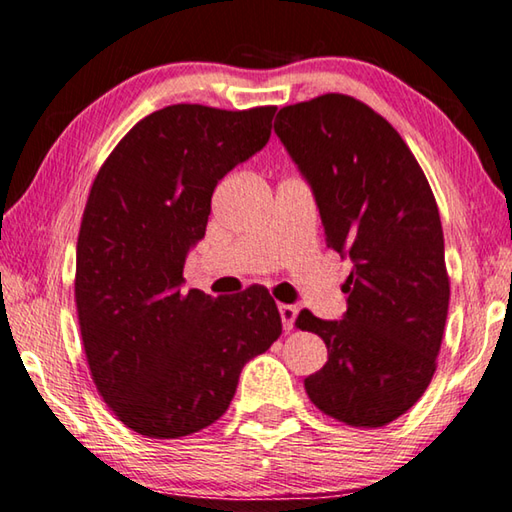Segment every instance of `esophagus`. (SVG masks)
Returning a JSON list of instances; mask_svg holds the SVG:
<instances>
[{"instance_id":"obj_1","label":"esophagus","mask_w":512,"mask_h":512,"mask_svg":"<svg viewBox=\"0 0 512 512\" xmlns=\"http://www.w3.org/2000/svg\"><path fill=\"white\" fill-rule=\"evenodd\" d=\"M279 312H281V321H283V328L290 330L294 328V319H297V306H288V303H281L279 306Z\"/></svg>"}]
</instances>
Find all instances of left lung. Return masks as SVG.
I'll use <instances>...</instances> for the list:
<instances>
[{
	"instance_id": "1",
	"label": "left lung",
	"mask_w": 512,
	"mask_h": 512,
	"mask_svg": "<svg viewBox=\"0 0 512 512\" xmlns=\"http://www.w3.org/2000/svg\"><path fill=\"white\" fill-rule=\"evenodd\" d=\"M274 132L312 186L326 245L353 261L344 319L294 321L328 346L306 393L339 423L384 427L423 396L443 342L450 276L434 193L398 130L353 96L285 105Z\"/></svg>"
}]
</instances>
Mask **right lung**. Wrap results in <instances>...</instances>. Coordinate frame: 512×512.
Masks as SVG:
<instances>
[{"label": "right lung", "mask_w": 512, "mask_h": 512, "mask_svg": "<svg viewBox=\"0 0 512 512\" xmlns=\"http://www.w3.org/2000/svg\"><path fill=\"white\" fill-rule=\"evenodd\" d=\"M274 112L168 105L116 143L89 188L76 245L80 337L96 391L141 436L213 425L242 366L281 335L263 285L218 299L182 292L215 186L270 141Z\"/></svg>", "instance_id": "obj_1"}]
</instances>
